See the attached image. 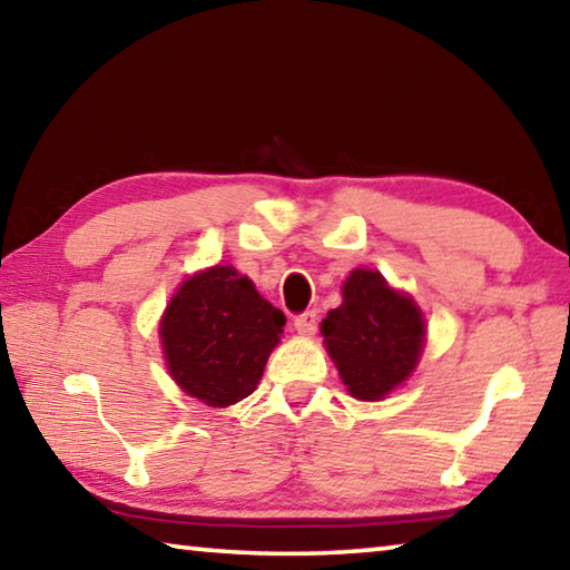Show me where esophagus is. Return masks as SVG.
Wrapping results in <instances>:
<instances>
[{
  "label": "esophagus",
  "instance_id": "obj_1",
  "mask_svg": "<svg viewBox=\"0 0 570 570\" xmlns=\"http://www.w3.org/2000/svg\"><path fill=\"white\" fill-rule=\"evenodd\" d=\"M315 328H318V313L315 311H305L295 318V331L301 335H313Z\"/></svg>",
  "mask_w": 570,
  "mask_h": 570
}]
</instances>
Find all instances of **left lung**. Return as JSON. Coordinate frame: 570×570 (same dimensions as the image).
<instances>
[{"label":"left lung","instance_id":"obj_1","mask_svg":"<svg viewBox=\"0 0 570 570\" xmlns=\"http://www.w3.org/2000/svg\"><path fill=\"white\" fill-rule=\"evenodd\" d=\"M321 333L351 396L381 401L412 376L426 323L412 297L394 291L379 269L356 267Z\"/></svg>","mask_w":570,"mask_h":570}]
</instances>
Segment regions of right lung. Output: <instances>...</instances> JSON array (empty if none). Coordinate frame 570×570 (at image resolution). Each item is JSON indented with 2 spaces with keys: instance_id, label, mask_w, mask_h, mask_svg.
<instances>
[{
  "instance_id": "right-lung-1",
  "label": "right lung",
  "mask_w": 570,
  "mask_h": 570,
  "mask_svg": "<svg viewBox=\"0 0 570 570\" xmlns=\"http://www.w3.org/2000/svg\"><path fill=\"white\" fill-rule=\"evenodd\" d=\"M285 315L232 265L186 277L164 311L158 335L171 379L207 406H232L263 379Z\"/></svg>"
}]
</instances>
